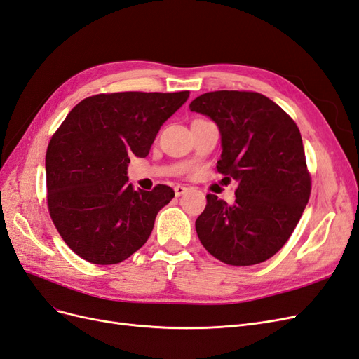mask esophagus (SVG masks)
Here are the masks:
<instances>
[{
	"mask_svg": "<svg viewBox=\"0 0 359 359\" xmlns=\"http://www.w3.org/2000/svg\"><path fill=\"white\" fill-rule=\"evenodd\" d=\"M173 190H175V196L177 198H180V196H182V194L184 193H186V187H184V186H175V189H173Z\"/></svg>",
	"mask_w": 359,
	"mask_h": 359,
	"instance_id": "34e87169",
	"label": "esophagus"
}]
</instances>
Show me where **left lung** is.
<instances>
[{
	"label": "left lung",
	"mask_w": 359,
	"mask_h": 359,
	"mask_svg": "<svg viewBox=\"0 0 359 359\" xmlns=\"http://www.w3.org/2000/svg\"><path fill=\"white\" fill-rule=\"evenodd\" d=\"M190 111L219 127L223 151L217 170L238 184L232 205L206 194L196 220L199 240L227 265L265 262L286 244L310 198L299 128L259 93H206L190 103Z\"/></svg>",
	"instance_id": "obj_1"
}]
</instances>
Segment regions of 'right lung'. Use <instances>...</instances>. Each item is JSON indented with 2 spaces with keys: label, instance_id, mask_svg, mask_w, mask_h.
Listing matches in <instances>:
<instances>
[{
  "label": "right lung",
  "instance_id": "add662e5",
  "mask_svg": "<svg viewBox=\"0 0 359 359\" xmlns=\"http://www.w3.org/2000/svg\"><path fill=\"white\" fill-rule=\"evenodd\" d=\"M190 93L97 94L76 104L46 151L48 206L57 231L82 259L114 265L153 232L156 217L175 196L128 184L130 157H147L160 127Z\"/></svg>",
  "mask_w": 359,
  "mask_h": 359
}]
</instances>
